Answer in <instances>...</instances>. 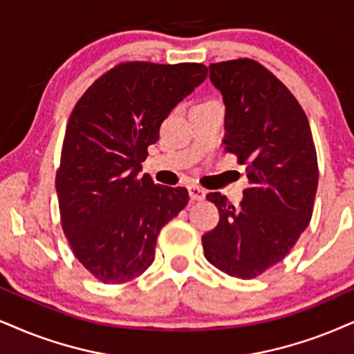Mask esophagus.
Masks as SVG:
<instances>
[{
  "mask_svg": "<svg viewBox=\"0 0 354 354\" xmlns=\"http://www.w3.org/2000/svg\"><path fill=\"white\" fill-rule=\"evenodd\" d=\"M189 195L192 200H205V197H207V190L202 189V187L192 184L189 185Z\"/></svg>",
  "mask_w": 354,
  "mask_h": 354,
  "instance_id": "obj_1",
  "label": "esophagus"
}]
</instances>
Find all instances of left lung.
Wrapping results in <instances>:
<instances>
[{"label":"left lung","instance_id":"left-lung-1","mask_svg":"<svg viewBox=\"0 0 354 354\" xmlns=\"http://www.w3.org/2000/svg\"><path fill=\"white\" fill-rule=\"evenodd\" d=\"M210 82L225 103V149L246 164L239 207L220 192L207 198L220 221L202 236L216 269L252 279L289 254L310 223L318 164L310 124L294 95L254 60L210 64Z\"/></svg>","mask_w":354,"mask_h":354}]
</instances>
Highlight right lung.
<instances>
[{"instance_id":"obj_1","label":"right lung","mask_w":354,"mask_h":354,"mask_svg":"<svg viewBox=\"0 0 354 354\" xmlns=\"http://www.w3.org/2000/svg\"><path fill=\"white\" fill-rule=\"evenodd\" d=\"M205 78L202 64H120L73 108L55 189L73 254L98 281L141 276L154 261L159 231L189 203L184 187L141 176V162L160 123Z\"/></svg>"}]
</instances>
